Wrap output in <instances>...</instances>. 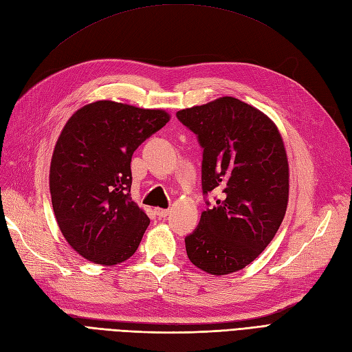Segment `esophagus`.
<instances>
[{
  "label": "esophagus",
  "mask_w": 352,
  "mask_h": 352,
  "mask_svg": "<svg viewBox=\"0 0 352 352\" xmlns=\"http://www.w3.org/2000/svg\"><path fill=\"white\" fill-rule=\"evenodd\" d=\"M168 210H166V208H155V214L158 216V217H167L168 216Z\"/></svg>",
  "instance_id": "esophagus-1"
}]
</instances>
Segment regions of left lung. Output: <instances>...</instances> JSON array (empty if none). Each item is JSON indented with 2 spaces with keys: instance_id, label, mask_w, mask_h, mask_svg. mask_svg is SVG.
<instances>
[{
  "instance_id": "left-lung-1",
  "label": "left lung",
  "mask_w": 352,
  "mask_h": 352,
  "mask_svg": "<svg viewBox=\"0 0 352 352\" xmlns=\"http://www.w3.org/2000/svg\"><path fill=\"white\" fill-rule=\"evenodd\" d=\"M176 116L204 150L202 192H220L185 238L188 258L214 276L238 272L264 251L285 217L289 164L282 135L263 111L233 97Z\"/></svg>"
}]
</instances>
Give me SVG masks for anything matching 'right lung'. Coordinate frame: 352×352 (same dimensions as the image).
<instances>
[{
    "instance_id": "obj_1",
    "label": "right lung",
    "mask_w": 352,
    "mask_h": 352,
    "mask_svg": "<svg viewBox=\"0 0 352 352\" xmlns=\"http://www.w3.org/2000/svg\"><path fill=\"white\" fill-rule=\"evenodd\" d=\"M170 114L109 100L83 105L58 136L50 167L57 225L83 258L114 265L135 254L150 219L131 198L133 151Z\"/></svg>"
}]
</instances>
